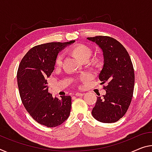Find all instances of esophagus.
I'll return each instance as SVG.
<instances>
[{"instance_id":"34e87169","label":"esophagus","mask_w":152,"mask_h":152,"mask_svg":"<svg viewBox=\"0 0 152 152\" xmlns=\"http://www.w3.org/2000/svg\"><path fill=\"white\" fill-rule=\"evenodd\" d=\"M85 95L84 93H76L75 94V95L76 96V97H83V96Z\"/></svg>"}]
</instances>
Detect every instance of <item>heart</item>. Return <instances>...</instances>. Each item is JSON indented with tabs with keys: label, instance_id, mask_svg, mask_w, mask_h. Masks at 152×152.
Listing matches in <instances>:
<instances>
[{
	"label": "heart",
	"instance_id": "obj_1",
	"mask_svg": "<svg viewBox=\"0 0 152 152\" xmlns=\"http://www.w3.org/2000/svg\"><path fill=\"white\" fill-rule=\"evenodd\" d=\"M70 52L81 61H87L88 59L92 55L93 50L90 47L85 45H77L71 47ZM63 55L59 54L55 59V66H59L61 64ZM84 78H87V76H85Z\"/></svg>",
	"mask_w": 152,
	"mask_h": 152
}]
</instances>
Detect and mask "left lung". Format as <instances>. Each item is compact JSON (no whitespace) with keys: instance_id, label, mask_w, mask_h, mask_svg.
Instances as JSON below:
<instances>
[{"instance_id":"left-lung-1","label":"left lung","mask_w":152,"mask_h":152,"mask_svg":"<svg viewBox=\"0 0 152 152\" xmlns=\"http://www.w3.org/2000/svg\"><path fill=\"white\" fill-rule=\"evenodd\" d=\"M87 39L95 42L103 51V66L99 78L106 83V94L97 97L92 115L103 123L117 122L131 104L134 85V73L131 57L121 43L110 37L97 36Z\"/></svg>"}]
</instances>
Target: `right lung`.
Returning <instances> with one entry per match:
<instances>
[{
	"mask_svg": "<svg viewBox=\"0 0 152 152\" xmlns=\"http://www.w3.org/2000/svg\"><path fill=\"white\" fill-rule=\"evenodd\" d=\"M74 42L35 46L25 55L18 67L17 79L21 102L34 120L47 127L61 124L70 114V96H61L60 99L53 97L48 93L46 79L54 70L59 52Z\"/></svg>",
	"mask_w": 152,
	"mask_h": 152,
	"instance_id": "add662e5",
	"label": "right lung"
}]
</instances>
